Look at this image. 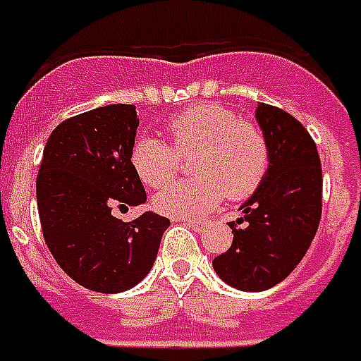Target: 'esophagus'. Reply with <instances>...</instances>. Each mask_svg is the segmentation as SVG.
<instances>
[{
  "instance_id": "esophagus-1",
  "label": "esophagus",
  "mask_w": 361,
  "mask_h": 361,
  "mask_svg": "<svg viewBox=\"0 0 361 361\" xmlns=\"http://www.w3.org/2000/svg\"><path fill=\"white\" fill-rule=\"evenodd\" d=\"M186 226L192 227L195 233H201L204 229V221H197V220H186Z\"/></svg>"
}]
</instances>
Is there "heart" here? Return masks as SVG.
I'll list each match as a JSON object with an SVG mask.
<instances>
[{"instance_id":"obj_1","label":"heart","mask_w":361,"mask_h":361,"mask_svg":"<svg viewBox=\"0 0 361 361\" xmlns=\"http://www.w3.org/2000/svg\"><path fill=\"white\" fill-rule=\"evenodd\" d=\"M175 153L166 141L143 137L132 149V166L143 184L162 188L177 175L178 157H194L195 178L178 180L154 197L160 212L195 218L220 203L250 197L267 177L270 149L259 126L220 104H197L167 125Z\"/></svg>"}]
</instances>
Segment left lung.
<instances>
[{
  "label": "left lung",
  "mask_w": 361,
  "mask_h": 361,
  "mask_svg": "<svg viewBox=\"0 0 361 361\" xmlns=\"http://www.w3.org/2000/svg\"><path fill=\"white\" fill-rule=\"evenodd\" d=\"M259 128L267 135L270 166L255 194L240 204L244 223L233 244L212 261L227 285L246 293L272 289L310 250L322 212L321 158L310 132L293 115L259 102Z\"/></svg>",
  "instance_id": "8db88e82"
}]
</instances>
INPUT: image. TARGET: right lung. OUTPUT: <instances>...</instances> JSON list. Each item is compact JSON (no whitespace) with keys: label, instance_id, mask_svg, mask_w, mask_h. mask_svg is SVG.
I'll use <instances>...</instances> for the list:
<instances>
[{"label":"right lung","instance_id":"add662e5","mask_svg":"<svg viewBox=\"0 0 361 361\" xmlns=\"http://www.w3.org/2000/svg\"><path fill=\"white\" fill-rule=\"evenodd\" d=\"M135 106L111 104L63 121L46 141L37 207L57 264L89 290L115 295L151 272L169 220L147 210L132 221L111 214L147 201L134 166Z\"/></svg>","mask_w":361,"mask_h":361}]
</instances>
